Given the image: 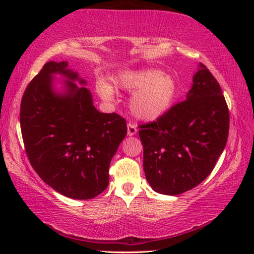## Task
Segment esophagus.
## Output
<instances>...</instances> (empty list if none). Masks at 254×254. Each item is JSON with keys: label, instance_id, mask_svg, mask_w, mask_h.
I'll return each mask as SVG.
<instances>
[{"label": "esophagus", "instance_id": "1", "mask_svg": "<svg viewBox=\"0 0 254 254\" xmlns=\"http://www.w3.org/2000/svg\"><path fill=\"white\" fill-rule=\"evenodd\" d=\"M137 131L136 126L133 123H127V135H134Z\"/></svg>", "mask_w": 254, "mask_h": 254}]
</instances>
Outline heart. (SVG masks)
Segmentation results:
<instances>
[{
  "label": "heart",
  "mask_w": 254,
  "mask_h": 254,
  "mask_svg": "<svg viewBox=\"0 0 254 254\" xmlns=\"http://www.w3.org/2000/svg\"><path fill=\"white\" fill-rule=\"evenodd\" d=\"M115 86L123 91L134 92L130 109L134 117L143 121H154L168 112L178 93L177 81L159 69L122 71L115 77ZM97 92L104 100H112L114 91L106 81L97 84Z\"/></svg>",
  "instance_id": "b5f03b06"
}]
</instances>
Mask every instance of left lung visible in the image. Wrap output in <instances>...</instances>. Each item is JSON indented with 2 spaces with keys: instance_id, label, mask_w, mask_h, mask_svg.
Instances as JSON below:
<instances>
[{
  "instance_id": "obj_1",
  "label": "left lung",
  "mask_w": 254,
  "mask_h": 254,
  "mask_svg": "<svg viewBox=\"0 0 254 254\" xmlns=\"http://www.w3.org/2000/svg\"><path fill=\"white\" fill-rule=\"evenodd\" d=\"M139 127L145 178L153 190H190L212 173L229 136V109L220 84L199 64L186 101Z\"/></svg>"
}]
</instances>
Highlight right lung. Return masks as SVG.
I'll return each instance as SVG.
<instances>
[{
  "mask_svg": "<svg viewBox=\"0 0 254 254\" xmlns=\"http://www.w3.org/2000/svg\"><path fill=\"white\" fill-rule=\"evenodd\" d=\"M54 74L65 89L54 91ZM78 72L68 62H48L25 88L20 126L29 161L46 184L66 197L91 199L109 185L112 158L127 135L117 113H101Z\"/></svg>",
  "mask_w": 254,
  "mask_h": 254,
  "instance_id": "right-lung-1",
  "label": "right lung"
}]
</instances>
